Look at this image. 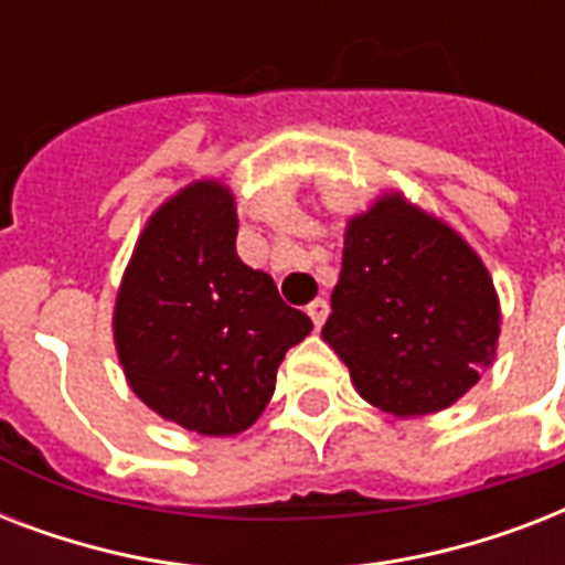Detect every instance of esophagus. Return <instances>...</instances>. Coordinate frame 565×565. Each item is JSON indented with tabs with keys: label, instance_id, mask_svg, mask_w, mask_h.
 <instances>
[{
	"label": "esophagus",
	"instance_id": "34e87169",
	"mask_svg": "<svg viewBox=\"0 0 565 565\" xmlns=\"http://www.w3.org/2000/svg\"><path fill=\"white\" fill-rule=\"evenodd\" d=\"M308 317L313 319V326L317 328H322V322H326V317H328V301L326 299H313L308 305Z\"/></svg>",
	"mask_w": 565,
	"mask_h": 565
}]
</instances>
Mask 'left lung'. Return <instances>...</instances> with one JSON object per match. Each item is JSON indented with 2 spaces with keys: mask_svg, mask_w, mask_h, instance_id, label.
Here are the masks:
<instances>
[{
  "mask_svg": "<svg viewBox=\"0 0 565 565\" xmlns=\"http://www.w3.org/2000/svg\"><path fill=\"white\" fill-rule=\"evenodd\" d=\"M499 334L492 275L446 220L386 190L345 222L322 340L363 402L402 419L446 411L492 366Z\"/></svg>",
  "mask_w": 565,
  "mask_h": 565,
  "instance_id": "obj_1",
  "label": "left lung"
}]
</instances>
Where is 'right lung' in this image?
Here are the masks:
<instances>
[{
	"instance_id": "obj_1",
	"label": "right lung",
	"mask_w": 565,
	"mask_h": 565,
	"mask_svg": "<svg viewBox=\"0 0 565 565\" xmlns=\"http://www.w3.org/2000/svg\"><path fill=\"white\" fill-rule=\"evenodd\" d=\"M110 326L149 411L202 437H234L266 411L284 354L313 322L239 260L228 184L199 179L146 220Z\"/></svg>"
}]
</instances>
